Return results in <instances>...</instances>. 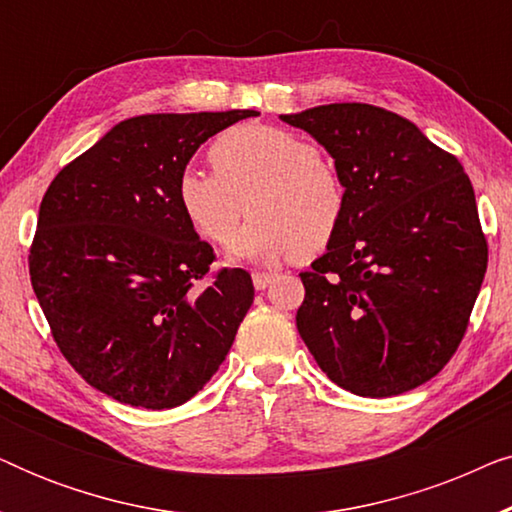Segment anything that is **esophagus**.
Returning <instances> with one entry per match:
<instances>
[{"instance_id": "1", "label": "esophagus", "mask_w": 512, "mask_h": 512, "mask_svg": "<svg viewBox=\"0 0 512 512\" xmlns=\"http://www.w3.org/2000/svg\"><path fill=\"white\" fill-rule=\"evenodd\" d=\"M275 277L277 275H272V272H254V275H251V279H254V286L258 291L268 289V286L275 282Z\"/></svg>"}]
</instances>
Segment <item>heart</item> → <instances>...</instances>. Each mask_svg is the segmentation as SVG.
I'll use <instances>...</instances> for the list:
<instances>
[{"label":"heart","instance_id":"obj_1","mask_svg":"<svg viewBox=\"0 0 512 512\" xmlns=\"http://www.w3.org/2000/svg\"><path fill=\"white\" fill-rule=\"evenodd\" d=\"M209 158L214 170L179 174V207L202 237L228 244L249 198L251 221L230 249L235 261L312 256L338 235L345 181L310 139L275 125H240L214 139Z\"/></svg>","mask_w":512,"mask_h":512}]
</instances>
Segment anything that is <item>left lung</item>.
<instances>
[{
  "mask_svg": "<svg viewBox=\"0 0 512 512\" xmlns=\"http://www.w3.org/2000/svg\"><path fill=\"white\" fill-rule=\"evenodd\" d=\"M282 121L331 153L347 188L338 235L300 272V338L356 396L429 382L457 352L487 270L471 179L415 123L373 104H321Z\"/></svg>",
  "mask_w": 512,
  "mask_h": 512,
  "instance_id": "1",
  "label": "left lung"
}]
</instances>
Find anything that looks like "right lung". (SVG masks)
Segmentation results:
<instances>
[{
    "label": "right lung",
    "mask_w": 512,
    "mask_h": 512,
    "mask_svg": "<svg viewBox=\"0 0 512 512\" xmlns=\"http://www.w3.org/2000/svg\"><path fill=\"white\" fill-rule=\"evenodd\" d=\"M254 109L144 114L62 167L41 200L32 289L60 352L102 394L177 408L205 387L254 303L251 275L223 268L181 212L179 174Z\"/></svg>",
    "instance_id": "right-lung-1"
}]
</instances>
